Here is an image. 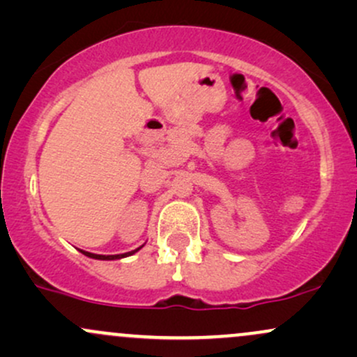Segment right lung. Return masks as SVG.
Listing matches in <instances>:
<instances>
[{"mask_svg":"<svg viewBox=\"0 0 357 357\" xmlns=\"http://www.w3.org/2000/svg\"><path fill=\"white\" fill-rule=\"evenodd\" d=\"M137 250H141V247L132 250V252H127V253H121V255H97V253H90V252H84V250H80L82 253H84L85 257H90V258H96V260H119V258H124V257H129L132 255V253H136Z\"/></svg>","mask_w":357,"mask_h":357,"instance_id":"1","label":"right lung"}]
</instances>
